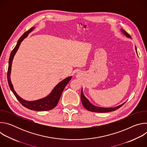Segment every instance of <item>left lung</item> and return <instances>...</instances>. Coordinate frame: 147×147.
I'll return each mask as SVG.
<instances>
[{
  "instance_id": "left-lung-1",
  "label": "left lung",
  "mask_w": 147,
  "mask_h": 147,
  "mask_svg": "<svg viewBox=\"0 0 147 147\" xmlns=\"http://www.w3.org/2000/svg\"><path fill=\"white\" fill-rule=\"evenodd\" d=\"M121 31L124 33V35H126L127 36L130 38L131 36H130V35L125 32V31H124L123 30H121ZM137 51V49H136ZM81 102H82V104L83 107H84L86 109H87L89 111L91 112H97V113H105V112H112V111H115L117 109H118L119 108H120L121 107H122L124 103L122 105H120L117 107H115V108H100V107H97L95 106H94L93 105H92L89 100L85 97V96L84 95L83 93H82V90H81Z\"/></svg>"
}]
</instances>
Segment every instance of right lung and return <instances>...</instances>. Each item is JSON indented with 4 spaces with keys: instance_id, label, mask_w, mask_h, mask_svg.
<instances>
[{
    "instance_id": "right-lung-1",
    "label": "right lung",
    "mask_w": 147,
    "mask_h": 147,
    "mask_svg": "<svg viewBox=\"0 0 147 147\" xmlns=\"http://www.w3.org/2000/svg\"><path fill=\"white\" fill-rule=\"evenodd\" d=\"M34 28V27H32L28 31L24 33V34L18 40L17 45L11 51L10 57H9V67H8V70H7V81H8V84L10 90H11V91L16 97L17 99L20 102V103L22 104L23 106H24L26 108H28L30 110L35 111H50L53 109L57 105L63 91L64 88L67 86L69 82L71 80V77H69L63 81H61V82H60L54 88V89L52 90L51 93L49 95H48L47 97L39 99V100H34V101H27L23 99L22 98H21L14 90L13 85L10 81V72H11L12 61H13L14 56L15 55L16 52L17 51L21 42H22L23 40L27 36L28 34L30 32H31Z\"/></svg>"
}]
</instances>
